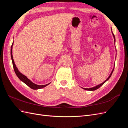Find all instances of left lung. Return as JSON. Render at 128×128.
Listing matches in <instances>:
<instances>
[{
	"instance_id": "obj_1",
	"label": "left lung",
	"mask_w": 128,
	"mask_h": 128,
	"mask_svg": "<svg viewBox=\"0 0 128 128\" xmlns=\"http://www.w3.org/2000/svg\"><path fill=\"white\" fill-rule=\"evenodd\" d=\"M112 34H113V37H114V42H115V36H114V34H113V32H112ZM114 66H115V64H114ZM114 68L113 69V70H112V72H111V73H110V76H109V77H108V78L104 81V82H102V83H101V84H99V85H98V86H94V87H93V88H82L83 89H84V90H88V91H94V90H96V89H98V88H99L100 86H102V85L105 83L106 81H107L108 80L110 79V76H112V73H113V70H114Z\"/></svg>"
}]
</instances>
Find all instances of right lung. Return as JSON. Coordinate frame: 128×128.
<instances>
[{
    "label": "right lung",
    "instance_id": "add662e5",
    "mask_svg": "<svg viewBox=\"0 0 128 128\" xmlns=\"http://www.w3.org/2000/svg\"><path fill=\"white\" fill-rule=\"evenodd\" d=\"M13 42L12 43V45L11 46V48H10V56H11V59H12V63H13V66L14 69V72L16 74V76L18 77V78L20 79L21 81H22L24 83L26 86H29L31 88L34 89V90H37V89H40V88H42L45 86H48V84H50L51 83H50L48 84H45V85H43V86H40V85H37L34 83L33 82H32L29 79H28L27 78V77L25 75H23L22 73H21L20 72L18 71V68L16 67V65H15V63H14V61L13 59V55H12V48H13Z\"/></svg>",
    "mask_w": 128,
    "mask_h": 128
}]
</instances>
